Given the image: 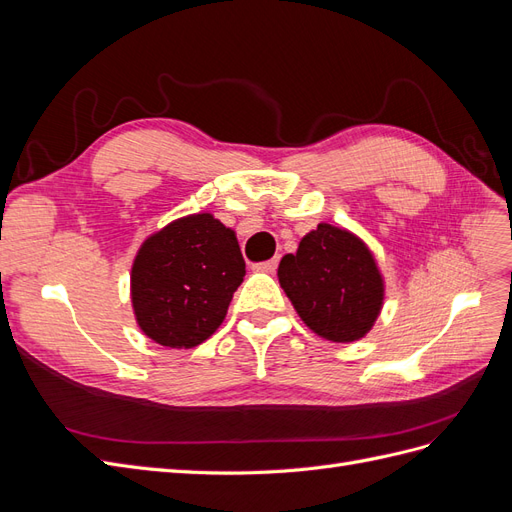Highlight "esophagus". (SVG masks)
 <instances>
[{
	"label": "esophagus",
	"mask_w": 512,
	"mask_h": 512,
	"mask_svg": "<svg viewBox=\"0 0 512 512\" xmlns=\"http://www.w3.org/2000/svg\"><path fill=\"white\" fill-rule=\"evenodd\" d=\"M277 262H280V258H271V260H265V262H258V265H254V269L262 271V273H275Z\"/></svg>",
	"instance_id": "esophagus-1"
}]
</instances>
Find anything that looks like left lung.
<instances>
[{"label":"left lung","instance_id":"1","mask_svg":"<svg viewBox=\"0 0 512 512\" xmlns=\"http://www.w3.org/2000/svg\"><path fill=\"white\" fill-rule=\"evenodd\" d=\"M286 297L309 329L331 342H356L380 314L382 275L352 232L318 224L277 269Z\"/></svg>","mask_w":512,"mask_h":512}]
</instances>
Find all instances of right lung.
<instances>
[{
	"label": "right lung",
	"instance_id": "1",
	"mask_svg": "<svg viewBox=\"0 0 512 512\" xmlns=\"http://www.w3.org/2000/svg\"><path fill=\"white\" fill-rule=\"evenodd\" d=\"M243 275L235 232L211 213L170 222L143 243L132 265L138 327L168 348L203 344L226 318Z\"/></svg>",
	"mask_w": 512,
	"mask_h": 512
}]
</instances>
